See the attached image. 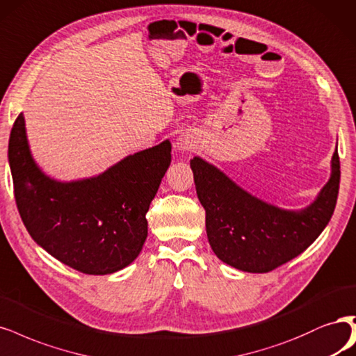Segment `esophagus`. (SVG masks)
<instances>
[{
	"instance_id": "1",
	"label": "esophagus",
	"mask_w": 356,
	"mask_h": 356,
	"mask_svg": "<svg viewBox=\"0 0 356 356\" xmlns=\"http://www.w3.org/2000/svg\"><path fill=\"white\" fill-rule=\"evenodd\" d=\"M194 140L190 136V134H181V136L177 138V149L181 152H191L194 149Z\"/></svg>"
}]
</instances>
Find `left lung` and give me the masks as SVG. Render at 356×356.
Instances as JSON below:
<instances>
[{
	"mask_svg": "<svg viewBox=\"0 0 356 356\" xmlns=\"http://www.w3.org/2000/svg\"><path fill=\"white\" fill-rule=\"evenodd\" d=\"M197 197L206 212V232L220 261L248 273H269L308 249L334 212L340 161L333 154L332 178L302 212L257 200L200 157L190 162Z\"/></svg>",
	"mask_w": 356,
	"mask_h": 356,
	"instance_id": "left-lung-1",
	"label": "left lung"
}]
</instances>
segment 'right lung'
<instances>
[{"instance_id": "add662e5", "label": "right lung", "mask_w": 356, "mask_h": 356, "mask_svg": "<svg viewBox=\"0 0 356 356\" xmlns=\"http://www.w3.org/2000/svg\"><path fill=\"white\" fill-rule=\"evenodd\" d=\"M170 149L163 141L97 178L61 184L32 161L20 113L10 134L8 162L24 227L42 249L79 273L119 271L143 249L145 213L169 168Z\"/></svg>"}]
</instances>
